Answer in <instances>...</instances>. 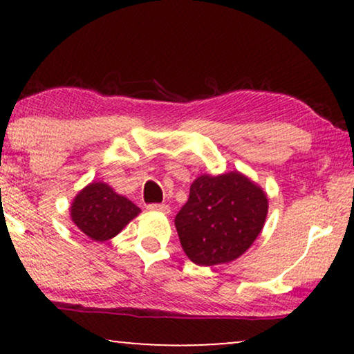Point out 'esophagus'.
<instances>
[{
	"label": "esophagus",
	"mask_w": 354,
	"mask_h": 354,
	"mask_svg": "<svg viewBox=\"0 0 354 354\" xmlns=\"http://www.w3.org/2000/svg\"><path fill=\"white\" fill-rule=\"evenodd\" d=\"M148 209L159 211V212H162V214H169V212H171V207H169L167 205H148Z\"/></svg>",
	"instance_id": "1"
}]
</instances>
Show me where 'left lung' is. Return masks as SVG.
I'll return each instance as SVG.
<instances>
[{
	"label": "left lung",
	"instance_id": "obj_1",
	"mask_svg": "<svg viewBox=\"0 0 354 354\" xmlns=\"http://www.w3.org/2000/svg\"><path fill=\"white\" fill-rule=\"evenodd\" d=\"M266 216L268 196L243 174H205L192 183L176 229L193 263L216 266L240 258L261 234Z\"/></svg>",
	"mask_w": 354,
	"mask_h": 354
}]
</instances>
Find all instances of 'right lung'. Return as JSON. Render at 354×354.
Wrapping results in <instances>:
<instances>
[{
  "instance_id": "1",
  "label": "right lung",
  "mask_w": 354,
  "mask_h": 354,
  "mask_svg": "<svg viewBox=\"0 0 354 354\" xmlns=\"http://www.w3.org/2000/svg\"><path fill=\"white\" fill-rule=\"evenodd\" d=\"M138 212L137 205L118 195L108 183L91 182L72 201L71 219L88 239L106 241L118 235Z\"/></svg>"
}]
</instances>
